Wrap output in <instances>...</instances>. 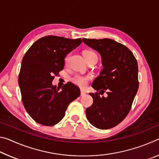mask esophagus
<instances>
[{"instance_id": "1", "label": "esophagus", "mask_w": 159, "mask_h": 159, "mask_svg": "<svg viewBox=\"0 0 159 159\" xmlns=\"http://www.w3.org/2000/svg\"><path fill=\"white\" fill-rule=\"evenodd\" d=\"M85 94H86V93H85L83 90H81V91H80V95H81V96H84V95H85Z\"/></svg>"}]
</instances>
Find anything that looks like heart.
I'll return each mask as SVG.
<instances>
[{
	"label": "heart",
	"instance_id": "b5f03b06",
	"mask_svg": "<svg viewBox=\"0 0 159 159\" xmlns=\"http://www.w3.org/2000/svg\"><path fill=\"white\" fill-rule=\"evenodd\" d=\"M83 56L85 59V60L88 61V63L90 62V61H96L98 60V55L95 51L92 50H85L83 52ZM70 55H68L65 57V63L67 64L69 60ZM92 79V78L90 76H83V75H79L76 74L74 75V76L71 78V82L74 83L79 87L81 88H85L87 86L88 82Z\"/></svg>",
	"mask_w": 159,
	"mask_h": 159
}]
</instances>
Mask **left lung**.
<instances>
[{
  "mask_svg": "<svg viewBox=\"0 0 159 159\" xmlns=\"http://www.w3.org/2000/svg\"><path fill=\"white\" fill-rule=\"evenodd\" d=\"M83 41L100 53L104 66L92 85L100 93H90L93 104L86 109V116L96 128H111L130 111L139 88L138 61L127 47L114 40L83 39ZM104 92L107 98L99 95Z\"/></svg>",
  "mask_w": 159,
  "mask_h": 159,
  "instance_id": "obj_1",
  "label": "left lung"
}]
</instances>
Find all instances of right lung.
<instances>
[{
	"instance_id": "obj_1",
	"label": "right lung",
	"mask_w": 159,
	"mask_h": 159,
	"mask_svg": "<svg viewBox=\"0 0 159 159\" xmlns=\"http://www.w3.org/2000/svg\"><path fill=\"white\" fill-rule=\"evenodd\" d=\"M81 43V39L44 36L24 56L18 78L21 100L26 111L39 124H57L69 104L80 96L79 88L73 83H67L60 90L52 86V81L63 70L66 55Z\"/></svg>"
}]
</instances>
